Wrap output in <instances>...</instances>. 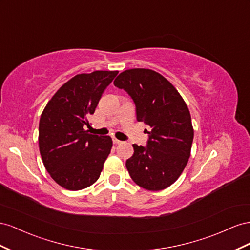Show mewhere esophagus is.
Instances as JSON below:
<instances>
[{
    "label": "esophagus",
    "mask_w": 250,
    "mask_h": 250,
    "mask_svg": "<svg viewBox=\"0 0 250 250\" xmlns=\"http://www.w3.org/2000/svg\"><path fill=\"white\" fill-rule=\"evenodd\" d=\"M112 139H113V142H114V144H115V145H120V144H123V141L118 140V139H117V138H115V137H113Z\"/></svg>",
    "instance_id": "obj_1"
}]
</instances>
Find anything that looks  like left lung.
<instances>
[{"label": "left lung", "instance_id": "left-lung-1", "mask_svg": "<svg viewBox=\"0 0 250 250\" xmlns=\"http://www.w3.org/2000/svg\"><path fill=\"white\" fill-rule=\"evenodd\" d=\"M114 85L131 96L137 120L151 129L146 146L133 145L134 154L125 162L131 178L148 190L168 188L190 156L194 130L187 104L167 78L149 69L125 70Z\"/></svg>", "mask_w": 250, "mask_h": 250}]
</instances>
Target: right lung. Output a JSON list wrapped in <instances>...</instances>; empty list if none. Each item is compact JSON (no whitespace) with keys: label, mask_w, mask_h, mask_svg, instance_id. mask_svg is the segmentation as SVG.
<instances>
[{"label":"right lung","mask_w":250,"mask_h":250,"mask_svg":"<svg viewBox=\"0 0 250 250\" xmlns=\"http://www.w3.org/2000/svg\"><path fill=\"white\" fill-rule=\"evenodd\" d=\"M118 71L78 74L62 84L42 113L40 153L47 172L63 188L80 190L96 182L113 142L84 130L104 91Z\"/></svg>","instance_id":"1"}]
</instances>
